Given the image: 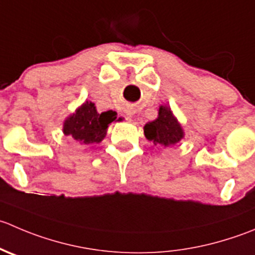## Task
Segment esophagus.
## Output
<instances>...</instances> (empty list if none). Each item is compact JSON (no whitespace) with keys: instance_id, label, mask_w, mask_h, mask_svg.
<instances>
[{"instance_id":"34e87169","label":"esophagus","mask_w":255,"mask_h":255,"mask_svg":"<svg viewBox=\"0 0 255 255\" xmlns=\"http://www.w3.org/2000/svg\"><path fill=\"white\" fill-rule=\"evenodd\" d=\"M125 113H126V116H127L128 118H130L133 115H134V112H133V111H130V110H127Z\"/></svg>"}]
</instances>
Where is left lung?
I'll return each mask as SVG.
<instances>
[{
    "label": "left lung",
    "mask_w": 255,
    "mask_h": 255,
    "mask_svg": "<svg viewBox=\"0 0 255 255\" xmlns=\"http://www.w3.org/2000/svg\"><path fill=\"white\" fill-rule=\"evenodd\" d=\"M143 129L149 142L164 149L173 147L184 138V130L169 106H159L158 117L145 123Z\"/></svg>",
    "instance_id": "obj_1"
}]
</instances>
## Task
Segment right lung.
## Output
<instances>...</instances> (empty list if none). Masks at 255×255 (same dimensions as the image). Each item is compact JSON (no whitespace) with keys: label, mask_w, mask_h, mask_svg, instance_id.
Returning <instances> with one entry per match:
<instances>
[{"label":"right lung","mask_w":255,"mask_h":255,"mask_svg":"<svg viewBox=\"0 0 255 255\" xmlns=\"http://www.w3.org/2000/svg\"><path fill=\"white\" fill-rule=\"evenodd\" d=\"M117 120L115 111L98 113L95 103L86 101L75 113L68 116L63 122V134L72 138L82 145L101 143L107 134V129L113 121Z\"/></svg>","instance_id":"add662e5"}]
</instances>
